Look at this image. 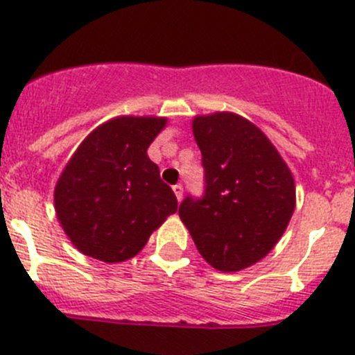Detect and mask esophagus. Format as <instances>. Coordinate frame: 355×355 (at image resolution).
I'll return each instance as SVG.
<instances>
[{
  "instance_id": "esophagus-1",
  "label": "esophagus",
  "mask_w": 355,
  "mask_h": 355,
  "mask_svg": "<svg viewBox=\"0 0 355 355\" xmlns=\"http://www.w3.org/2000/svg\"><path fill=\"white\" fill-rule=\"evenodd\" d=\"M173 193H175V196H177V200L182 201V196H184V187H182L180 184L173 185Z\"/></svg>"
}]
</instances>
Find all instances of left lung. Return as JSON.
Wrapping results in <instances>:
<instances>
[{
  "mask_svg": "<svg viewBox=\"0 0 355 355\" xmlns=\"http://www.w3.org/2000/svg\"><path fill=\"white\" fill-rule=\"evenodd\" d=\"M205 168V194L187 196L178 215L210 266L231 273L263 259L282 238L294 207L289 166L268 137L241 115L193 119Z\"/></svg>",
  "mask_w": 355,
  "mask_h": 355,
  "instance_id": "obj_1",
  "label": "left lung"
}]
</instances>
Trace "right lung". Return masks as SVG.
I'll list each match as a JSON object with an SVG mask.
<instances>
[{
	"label": "right lung",
	"mask_w": 355,
	"mask_h": 355,
	"mask_svg": "<svg viewBox=\"0 0 355 355\" xmlns=\"http://www.w3.org/2000/svg\"><path fill=\"white\" fill-rule=\"evenodd\" d=\"M166 117L122 115L98 125L78 145L54 189L55 215L84 256L122 263L177 211L147 148Z\"/></svg>",
	"instance_id": "add662e5"
}]
</instances>
